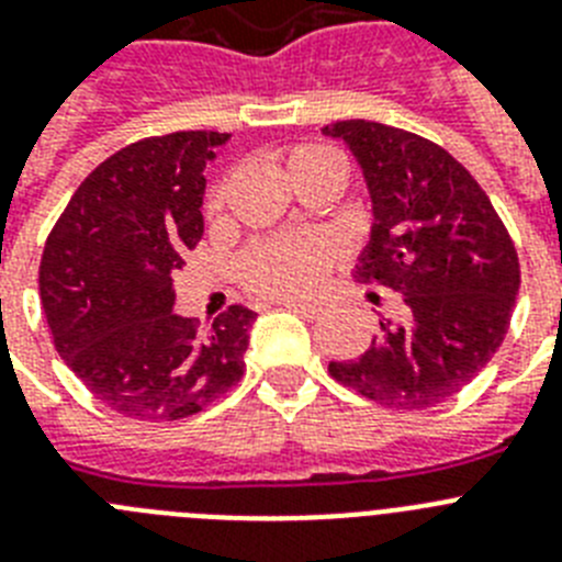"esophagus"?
I'll list each match as a JSON object with an SVG mask.
<instances>
[{
    "label": "esophagus",
    "instance_id": "obj_1",
    "mask_svg": "<svg viewBox=\"0 0 562 562\" xmlns=\"http://www.w3.org/2000/svg\"><path fill=\"white\" fill-rule=\"evenodd\" d=\"M284 306L292 313L304 315V318H318L324 313V304H318V301H284Z\"/></svg>",
    "mask_w": 562,
    "mask_h": 562
}]
</instances>
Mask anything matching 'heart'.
Masks as SVG:
<instances>
[{"mask_svg":"<svg viewBox=\"0 0 562 562\" xmlns=\"http://www.w3.org/2000/svg\"><path fill=\"white\" fill-rule=\"evenodd\" d=\"M327 165L344 172L340 158L318 144H301L286 153L290 176ZM333 258L335 247L321 235L281 238V241L261 244L244 258V278L252 290L263 292V295H301L318 284Z\"/></svg>","mask_w":562,"mask_h":562,"instance_id":"1","label":"heart"}]
</instances>
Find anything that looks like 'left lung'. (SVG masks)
Wrapping results in <instances>:
<instances>
[{
    "label": "left lung",
    "mask_w": 562,
    "mask_h": 562,
    "mask_svg": "<svg viewBox=\"0 0 562 562\" xmlns=\"http://www.w3.org/2000/svg\"><path fill=\"white\" fill-rule=\"evenodd\" d=\"M349 147L372 201L355 278L401 292L404 321H378L372 347L329 375L392 409L458 395L506 338L520 263L481 184L443 147L390 124L324 127Z\"/></svg>",
    "instance_id": "left-lung-1"
}]
</instances>
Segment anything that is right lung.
Returning <instances> with one entry per match:
<instances>
[{
	"instance_id": "add662e5",
	"label": "right lung",
	"mask_w": 562,
	"mask_h": 562,
	"mask_svg": "<svg viewBox=\"0 0 562 562\" xmlns=\"http://www.w3.org/2000/svg\"><path fill=\"white\" fill-rule=\"evenodd\" d=\"M227 142L184 131L127 144L47 235L40 295L56 352L127 418H187L244 375L252 310L229 306L207 329L172 313V272L204 233V170Z\"/></svg>"
}]
</instances>
